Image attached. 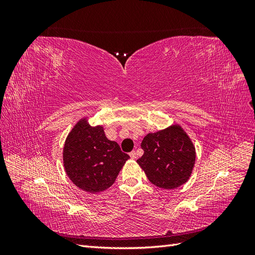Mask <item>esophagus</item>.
Returning a JSON list of instances; mask_svg holds the SVG:
<instances>
[{
    "label": "esophagus",
    "mask_w": 255,
    "mask_h": 255,
    "mask_svg": "<svg viewBox=\"0 0 255 255\" xmlns=\"http://www.w3.org/2000/svg\"><path fill=\"white\" fill-rule=\"evenodd\" d=\"M129 156H130V158H133V159H135L136 158V152L135 151H132L129 153Z\"/></svg>",
    "instance_id": "esophagus-1"
}]
</instances>
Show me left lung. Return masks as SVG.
Segmentation results:
<instances>
[{"label":"left lung","mask_w":255,"mask_h":255,"mask_svg":"<svg viewBox=\"0 0 255 255\" xmlns=\"http://www.w3.org/2000/svg\"><path fill=\"white\" fill-rule=\"evenodd\" d=\"M143 155L137 163L155 186L173 189L186 183L195 166L196 151L180 126L149 133L141 142Z\"/></svg>","instance_id":"8db88e82"}]
</instances>
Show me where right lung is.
<instances>
[{
  "label": "right lung",
  "instance_id": "right-lung-1",
  "mask_svg": "<svg viewBox=\"0 0 255 255\" xmlns=\"http://www.w3.org/2000/svg\"><path fill=\"white\" fill-rule=\"evenodd\" d=\"M63 157L69 179L91 194L111 187L129 158L117 142L107 139L101 126L92 128L85 118L69 133Z\"/></svg>",
  "mask_w": 255,
  "mask_h": 255
}]
</instances>
